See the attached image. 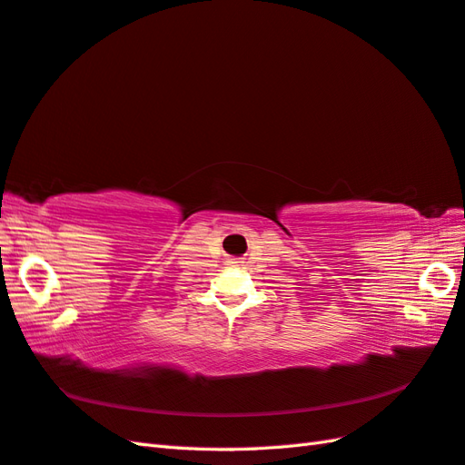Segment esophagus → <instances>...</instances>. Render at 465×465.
Wrapping results in <instances>:
<instances>
[{
    "label": "esophagus",
    "instance_id": "1",
    "mask_svg": "<svg viewBox=\"0 0 465 465\" xmlns=\"http://www.w3.org/2000/svg\"><path fill=\"white\" fill-rule=\"evenodd\" d=\"M228 263H232V265H240V263H243L242 262V259H237V257H233V259H230V262Z\"/></svg>",
    "mask_w": 465,
    "mask_h": 465
}]
</instances>
